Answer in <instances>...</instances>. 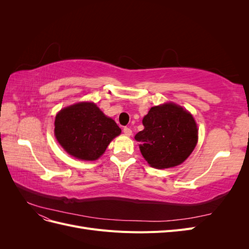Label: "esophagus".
<instances>
[{"label":"esophagus","mask_w":249,"mask_h":249,"mask_svg":"<svg viewBox=\"0 0 249 249\" xmlns=\"http://www.w3.org/2000/svg\"><path fill=\"white\" fill-rule=\"evenodd\" d=\"M124 135H126V136H131L132 135V130L130 129V127H124Z\"/></svg>","instance_id":"34e87169"}]
</instances>
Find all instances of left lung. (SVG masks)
<instances>
[{
	"mask_svg": "<svg viewBox=\"0 0 249 249\" xmlns=\"http://www.w3.org/2000/svg\"><path fill=\"white\" fill-rule=\"evenodd\" d=\"M144 129L136 134L143 158L152 167L178 166L191 155L198 139L197 125L186 109L173 103L150 108Z\"/></svg>",
	"mask_w": 249,
	"mask_h": 249,
	"instance_id": "1",
	"label": "left lung"
}]
</instances>
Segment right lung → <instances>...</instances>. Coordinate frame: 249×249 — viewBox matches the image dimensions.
Wrapping results in <instances>:
<instances>
[{"instance_id": "obj_1", "label": "right lung", "mask_w": 249, "mask_h": 249, "mask_svg": "<svg viewBox=\"0 0 249 249\" xmlns=\"http://www.w3.org/2000/svg\"><path fill=\"white\" fill-rule=\"evenodd\" d=\"M120 133L114 120L105 115L94 103L71 105L60 110L55 118V136L59 144L80 160L99 159Z\"/></svg>"}]
</instances>
